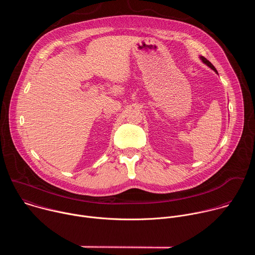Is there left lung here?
I'll list each match as a JSON object with an SVG mask.
<instances>
[{"label": "left lung", "instance_id": "8db88e82", "mask_svg": "<svg viewBox=\"0 0 255 255\" xmlns=\"http://www.w3.org/2000/svg\"><path fill=\"white\" fill-rule=\"evenodd\" d=\"M200 59L203 61V63H205V64H206V65H208L211 69H213V70L216 72V74H218V71H217V69L215 68V66H214V65H213V64H212V63H211L207 58H205L204 56H200Z\"/></svg>", "mask_w": 255, "mask_h": 255}]
</instances>
